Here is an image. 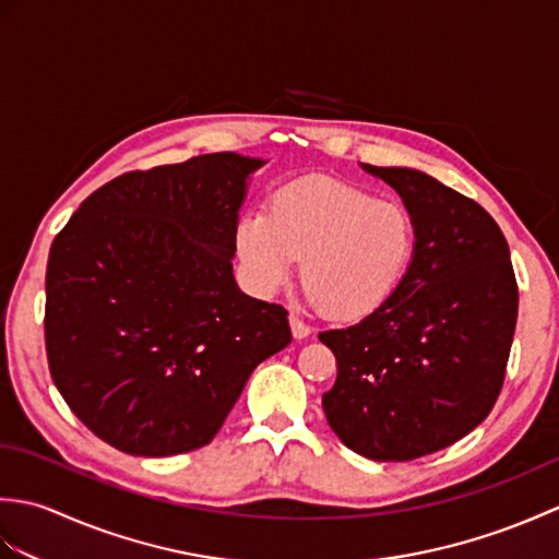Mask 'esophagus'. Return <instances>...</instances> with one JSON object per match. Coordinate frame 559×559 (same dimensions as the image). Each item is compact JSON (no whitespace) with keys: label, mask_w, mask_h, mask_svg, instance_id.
Returning <instances> with one entry per match:
<instances>
[{"label":"esophagus","mask_w":559,"mask_h":559,"mask_svg":"<svg viewBox=\"0 0 559 559\" xmlns=\"http://www.w3.org/2000/svg\"><path fill=\"white\" fill-rule=\"evenodd\" d=\"M288 322H290V331H293V336L298 338V341H302V338L310 336V326H307L305 322H300V319L295 317V314H290V317H288Z\"/></svg>","instance_id":"esophagus-1"}]
</instances>
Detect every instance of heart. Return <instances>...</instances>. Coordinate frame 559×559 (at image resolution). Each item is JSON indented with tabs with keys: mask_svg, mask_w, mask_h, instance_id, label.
<instances>
[{
	"mask_svg": "<svg viewBox=\"0 0 559 559\" xmlns=\"http://www.w3.org/2000/svg\"><path fill=\"white\" fill-rule=\"evenodd\" d=\"M233 249L257 298L288 286L300 259L307 300L331 319L355 322L382 310L401 288L415 223L394 199H374L334 177H305L273 192L269 213L245 211L235 221Z\"/></svg>",
	"mask_w": 559,
	"mask_h": 559,
	"instance_id": "b5f03b06",
	"label": "heart"
}]
</instances>
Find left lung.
Masks as SVG:
<instances>
[{"instance_id": "obj_1", "label": "left lung", "mask_w": 559, "mask_h": 559, "mask_svg": "<svg viewBox=\"0 0 559 559\" xmlns=\"http://www.w3.org/2000/svg\"><path fill=\"white\" fill-rule=\"evenodd\" d=\"M360 168L401 197L415 252L382 310L319 334L338 365L322 406L355 454L413 461L488 418L504 382L519 290L509 245L480 204L423 170Z\"/></svg>"}]
</instances>
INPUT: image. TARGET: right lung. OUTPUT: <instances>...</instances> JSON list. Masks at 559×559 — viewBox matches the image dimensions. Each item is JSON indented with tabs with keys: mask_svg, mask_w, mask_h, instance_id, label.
I'll return each instance as SVG.
<instances>
[{
	"mask_svg": "<svg viewBox=\"0 0 559 559\" xmlns=\"http://www.w3.org/2000/svg\"><path fill=\"white\" fill-rule=\"evenodd\" d=\"M266 160L209 153L127 173L55 237L45 346L55 386L103 442L134 456L209 444L288 312L233 276V228Z\"/></svg>",
	"mask_w": 559,
	"mask_h": 559,
	"instance_id": "obj_1",
	"label": "right lung"
}]
</instances>
